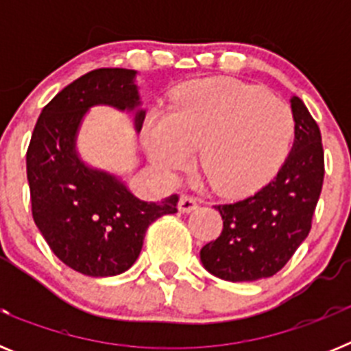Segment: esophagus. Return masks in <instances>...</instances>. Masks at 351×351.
<instances>
[{
  "label": "esophagus",
  "instance_id": "obj_1",
  "mask_svg": "<svg viewBox=\"0 0 351 351\" xmlns=\"http://www.w3.org/2000/svg\"><path fill=\"white\" fill-rule=\"evenodd\" d=\"M178 207L181 213H191V210H195L198 207V200L193 197V195L182 193L181 198H179Z\"/></svg>",
  "mask_w": 351,
  "mask_h": 351
}]
</instances>
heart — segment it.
I'll list each match as a JSON object with an SVG mask.
<instances>
[{"label": "heart", "instance_id": "b5f03b06", "mask_svg": "<svg viewBox=\"0 0 351 351\" xmlns=\"http://www.w3.org/2000/svg\"><path fill=\"white\" fill-rule=\"evenodd\" d=\"M295 133L290 105L234 79L198 82L173 98L169 114L145 126L153 160L179 172L198 149V167L226 195H246L283 163Z\"/></svg>", "mask_w": 351, "mask_h": 351}]
</instances>
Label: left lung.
I'll list each match as a JSON object with an SVG mask.
<instances>
[{"label":"left lung","instance_id":"left-lung-1","mask_svg":"<svg viewBox=\"0 0 351 351\" xmlns=\"http://www.w3.org/2000/svg\"><path fill=\"white\" fill-rule=\"evenodd\" d=\"M290 101L295 141L276 178L250 197L214 206L221 214L223 230L200 250V260L225 281L271 278L311 230L324 184V145L304 101L299 96Z\"/></svg>","mask_w":351,"mask_h":351}]
</instances>
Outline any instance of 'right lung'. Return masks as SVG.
<instances>
[{
	"label": "right lung",
	"mask_w": 351,
	"mask_h": 351,
	"mask_svg": "<svg viewBox=\"0 0 351 351\" xmlns=\"http://www.w3.org/2000/svg\"><path fill=\"white\" fill-rule=\"evenodd\" d=\"M135 70L98 68L68 84L43 107L26 153L31 213L58 258L93 278L128 271L149 225L178 213V195L144 202L123 181L88 167L75 151L82 117L93 105L135 110ZM145 110L135 112L142 128Z\"/></svg>",
	"instance_id": "obj_1"
}]
</instances>
